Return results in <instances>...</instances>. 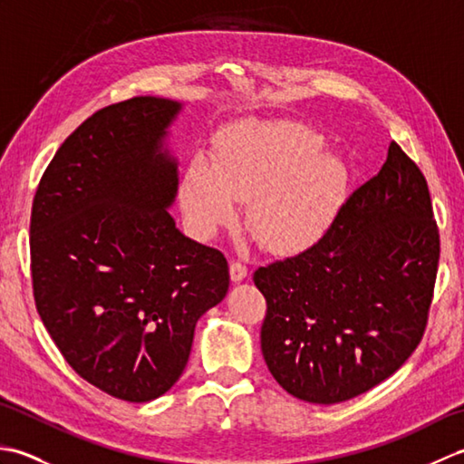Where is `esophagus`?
<instances>
[{
	"mask_svg": "<svg viewBox=\"0 0 464 464\" xmlns=\"http://www.w3.org/2000/svg\"><path fill=\"white\" fill-rule=\"evenodd\" d=\"M229 275H231V281L233 283H241L245 277H247V267H245V265H241L239 261H231Z\"/></svg>",
	"mask_w": 464,
	"mask_h": 464,
	"instance_id": "34e87169",
	"label": "esophagus"
}]
</instances>
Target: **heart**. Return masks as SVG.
I'll return each instance as SVG.
<instances>
[{
	"instance_id": "obj_1",
	"label": "heart",
	"mask_w": 464,
	"mask_h": 464,
	"mask_svg": "<svg viewBox=\"0 0 464 464\" xmlns=\"http://www.w3.org/2000/svg\"><path fill=\"white\" fill-rule=\"evenodd\" d=\"M321 137L307 125L283 121L231 131L211 163H187L179 201L195 235L209 239L239 217L247 203V227L269 253L295 257L313 249L337 217L347 171L319 153Z\"/></svg>"
}]
</instances>
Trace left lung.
I'll return each instance as SVG.
<instances>
[{
    "label": "left lung",
    "mask_w": 464,
    "mask_h": 464,
    "mask_svg": "<svg viewBox=\"0 0 464 464\" xmlns=\"http://www.w3.org/2000/svg\"><path fill=\"white\" fill-rule=\"evenodd\" d=\"M439 255L425 177L392 141L313 249L253 275L267 299L261 351L275 381L333 405L389 379L425 331Z\"/></svg>",
    "instance_id": "left-lung-1"
}]
</instances>
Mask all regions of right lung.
Returning <instances> with one entry per match:
<instances>
[{
  "label": "right lung",
  "mask_w": 464,
  "mask_h": 464,
  "mask_svg": "<svg viewBox=\"0 0 464 464\" xmlns=\"http://www.w3.org/2000/svg\"><path fill=\"white\" fill-rule=\"evenodd\" d=\"M183 103L103 107L59 147L39 181L29 247L39 317L80 377L117 399L169 391L195 324L229 291L221 251L177 229L169 127Z\"/></svg>",
  "instance_id": "add662e5"
}]
</instances>
